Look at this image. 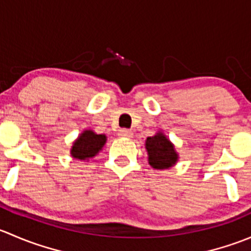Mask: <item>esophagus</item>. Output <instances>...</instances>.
<instances>
[{
	"mask_svg": "<svg viewBox=\"0 0 251 251\" xmlns=\"http://www.w3.org/2000/svg\"><path fill=\"white\" fill-rule=\"evenodd\" d=\"M119 135L124 138H131L132 137V131L127 130V128H123V130L119 131Z\"/></svg>",
	"mask_w": 251,
	"mask_h": 251,
	"instance_id": "obj_1",
	"label": "esophagus"
}]
</instances>
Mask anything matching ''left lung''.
<instances>
[{
  "mask_svg": "<svg viewBox=\"0 0 251 251\" xmlns=\"http://www.w3.org/2000/svg\"><path fill=\"white\" fill-rule=\"evenodd\" d=\"M144 147L148 154V164L153 169L166 170L176 165L178 161L179 156L174 143L161 131H158L154 136L147 137Z\"/></svg>",
  "mask_w": 251,
  "mask_h": 251,
  "instance_id": "obj_1",
  "label": "left lung"
}]
</instances>
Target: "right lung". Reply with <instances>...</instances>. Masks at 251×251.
<instances>
[{
    "instance_id": "right-lung-1",
    "label": "right lung",
    "mask_w": 251,
    "mask_h": 251,
    "mask_svg": "<svg viewBox=\"0 0 251 251\" xmlns=\"http://www.w3.org/2000/svg\"><path fill=\"white\" fill-rule=\"evenodd\" d=\"M107 143V136L98 135L93 130H83L73 142L70 155L76 160L88 161L95 158Z\"/></svg>"
}]
</instances>
